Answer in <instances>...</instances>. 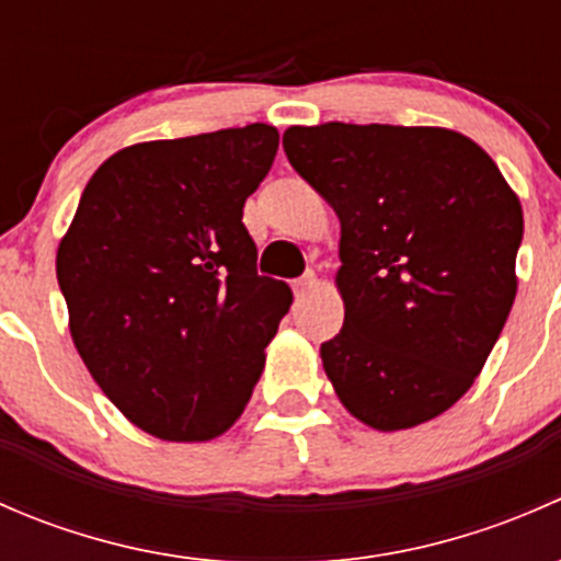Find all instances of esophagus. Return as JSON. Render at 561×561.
Masks as SVG:
<instances>
[{"label":"esophagus","instance_id":"obj_1","mask_svg":"<svg viewBox=\"0 0 561 561\" xmlns=\"http://www.w3.org/2000/svg\"><path fill=\"white\" fill-rule=\"evenodd\" d=\"M314 287H317V276L312 274V271H309V274H304L301 279L293 282V290H296L298 298H304V296H307V293H312Z\"/></svg>","mask_w":561,"mask_h":561}]
</instances>
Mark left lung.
Masks as SVG:
<instances>
[{
    "label": "left lung",
    "mask_w": 561,
    "mask_h": 561,
    "mask_svg": "<svg viewBox=\"0 0 561 561\" xmlns=\"http://www.w3.org/2000/svg\"><path fill=\"white\" fill-rule=\"evenodd\" d=\"M282 146L342 222L344 325L320 347L339 401L377 432L443 415L516 301L518 195L445 127L328 122L290 127Z\"/></svg>",
    "instance_id": "1"
}]
</instances>
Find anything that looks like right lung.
Listing matches in <instances>:
<instances>
[{
	"label": "right lung",
	"mask_w": 561,
	"mask_h": 561,
	"mask_svg": "<svg viewBox=\"0 0 561 561\" xmlns=\"http://www.w3.org/2000/svg\"><path fill=\"white\" fill-rule=\"evenodd\" d=\"M276 149L271 124L127 146L89 179L59 241L78 355L151 437H219L260 380L293 293L257 274L241 217Z\"/></svg>",
	"instance_id": "obj_1"
}]
</instances>
